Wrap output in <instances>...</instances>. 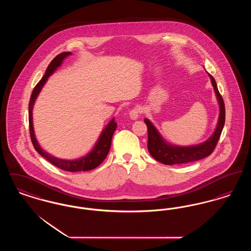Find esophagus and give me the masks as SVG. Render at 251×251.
<instances>
[{
  "label": "esophagus",
  "instance_id": "1",
  "mask_svg": "<svg viewBox=\"0 0 251 251\" xmlns=\"http://www.w3.org/2000/svg\"><path fill=\"white\" fill-rule=\"evenodd\" d=\"M139 114H140V110L138 108H132L129 113V116L131 120H137L139 117Z\"/></svg>",
  "mask_w": 251,
  "mask_h": 251
}]
</instances>
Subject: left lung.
Returning a JSON list of instances; mask_svg holds the SVG:
<instances>
[{"label": "left lung", "mask_w": 251, "mask_h": 251, "mask_svg": "<svg viewBox=\"0 0 251 251\" xmlns=\"http://www.w3.org/2000/svg\"><path fill=\"white\" fill-rule=\"evenodd\" d=\"M211 78V82L215 89V96L219 103V118L214 133L212 136L207 139L205 142L189 146V147H180L167 143V141L161 136L154 125L148 120L145 119L144 122L148 127V150L151 155L158 162L165 165H179L186 164L194 161H198L210 155L216 147V144L220 138V134L223 130L225 124V104L220 95L215 78L208 73Z\"/></svg>", "instance_id": "left-lung-1"}]
</instances>
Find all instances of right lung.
<instances>
[{"mask_svg": "<svg viewBox=\"0 0 251 251\" xmlns=\"http://www.w3.org/2000/svg\"><path fill=\"white\" fill-rule=\"evenodd\" d=\"M72 55L71 51L68 52H62L55 56L52 61L50 63V65L46 70V72L42 79L37 83L33 92L31 95V100L29 102V129H30V136L33 146L35 148L36 151L44 157L46 160H48L50 163L54 165L55 167H58L60 169L70 171V172H77V171H87L94 169L97 167H99L103 160L106 158L108 152L111 148V143H112V137L113 134L116 131L117 128V122L115 121V119L111 120L106 127L102 130L97 143L95 144L93 150L87 153L86 155L83 156L79 159L75 160H64V159H59L57 157L49 154L47 151L41 149L40 145L37 142L36 136H35V131H34V126H33V107L35 104L36 98L41 91L43 85L46 84L49 77L56 71V69L61 66L63 60L65 59L67 56Z\"/></svg>", "mask_w": 251, "mask_h": 251, "instance_id": "right-lung-1", "label": "right lung"}]
</instances>
